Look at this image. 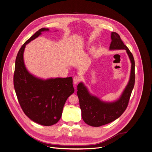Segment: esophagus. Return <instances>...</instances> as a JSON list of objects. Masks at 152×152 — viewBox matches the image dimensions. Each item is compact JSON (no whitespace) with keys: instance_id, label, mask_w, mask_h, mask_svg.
<instances>
[{"instance_id":"esophagus-1","label":"esophagus","mask_w":152,"mask_h":152,"mask_svg":"<svg viewBox=\"0 0 152 152\" xmlns=\"http://www.w3.org/2000/svg\"><path fill=\"white\" fill-rule=\"evenodd\" d=\"M80 81V77L77 76H75L73 77V83L76 85Z\"/></svg>"}]
</instances>
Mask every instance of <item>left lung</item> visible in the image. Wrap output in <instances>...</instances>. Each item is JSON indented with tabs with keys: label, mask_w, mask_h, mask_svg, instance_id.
<instances>
[{
	"label": "left lung",
	"mask_w": 152,
	"mask_h": 152,
	"mask_svg": "<svg viewBox=\"0 0 152 152\" xmlns=\"http://www.w3.org/2000/svg\"><path fill=\"white\" fill-rule=\"evenodd\" d=\"M110 50L125 49L131 63L129 82L118 99L105 102L91 95L82 82L77 85V94L82 111V118L88 125L98 127L109 124L119 118L127 108L135 83V61L132 53L116 32L111 33Z\"/></svg>",
	"instance_id": "obj_1"
}]
</instances>
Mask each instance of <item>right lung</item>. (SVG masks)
<instances>
[{
	"instance_id": "obj_1",
	"label": "right lung",
	"mask_w": 152,
	"mask_h": 152,
	"mask_svg": "<svg viewBox=\"0 0 152 152\" xmlns=\"http://www.w3.org/2000/svg\"><path fill=\"white\" fill-rule=\"evenodd\" d=\"M49 28L37 31L21 47L15 60L14 85L20 106L33 122L44 126L56 124L60 119L67 99L74 92L73 79H39L30 73L24 62V51L27 43Z\"/></svg>"
}]
</instances>
